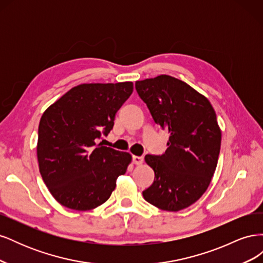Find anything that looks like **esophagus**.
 Returning <instances> with one entry per match:
<instances>
[{
  "label": "esophagus",
  "mask_w": 263,
  "mask_h": 263,
  "mask_svg": "<svg viewBox=\"0 0 263 263\" xmlns=\"http://www.w3.org/2000/svg\"><path fill=\"white\" fill-rule=\"evenodd\" d=\"M133 162H134L135 164L140 165V164L144 163V158L139 157V156H134V157H133Z\"/></svg>",
  "instance_id": "esophagus-1"
}]
</instances>
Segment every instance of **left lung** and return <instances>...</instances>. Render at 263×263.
I'll return each mask as SVG.
<instances>
[{"instance_id": "left-lung-1", "label": "left lung", "mask_w": 263, "mask_h": 263, "mask_svg": "<svg viewBox=\"0 0 263 263\" xmlns=\"http://www.w3.org/2000/svg\"><path fill=\"white\" fill-rule=\"evenodd\" d=\"M136 90L155 123L169 133L165 153L145 157L155 181L142 196L162 211L179 212L205 193L216 170L221 141L216 113L208 98L171 76L136 81Z\"/></svg>"}]
</instances>
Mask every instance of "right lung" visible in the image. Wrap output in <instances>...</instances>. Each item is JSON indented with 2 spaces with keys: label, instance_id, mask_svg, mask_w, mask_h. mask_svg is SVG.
Segmentation results:
<instances>
[{
  "label": "right lung",
  "instance_id": "right-lung-1",
  "mask_svg": "<svg viewBox=\"0 0 263 263\" xmlns=\"http://www.w3.org/2000/svg\"><path fill=\"white\" fill-rule=\"evenodd\" d=\"M133 90V82L79 84L44 112L38 127L39 172L61 205L97 209L126 173L132 155L95 140L113 128L117 110Z\"/></svg>",
  "mask_w": 263,
  "mask_h": 263
}]
</instances>
